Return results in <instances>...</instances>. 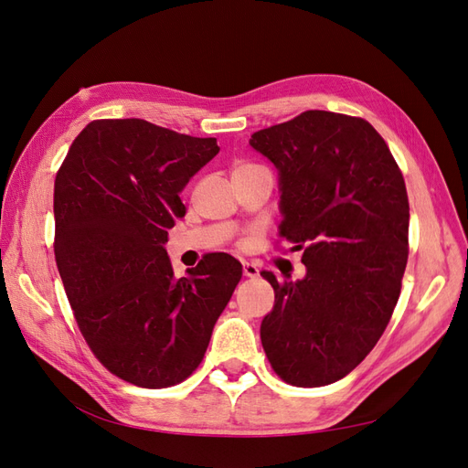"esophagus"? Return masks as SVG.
Instances as JSON below:
<instances>
[{
	"instance_id": "esophagus-1",
	"label": "esophagus",
	"mask_w": 468,
	"mask_h": 468,
	"mask_svg": "<svg viewBox=\"0 0 468 468\" xmlns=\"http://www.w3.org/2000/svg\"><path fill=\"white\" fill-rule=\"evenodd\" d=\"M244 275H246V277H250V279L258 277V275H260V269H258V265H256V263H251V261H244Z\"/></svg>"
}]
</instances>
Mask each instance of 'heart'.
<instances>
[{
    "label": "heart",
    "instance_id": "heart-1",
    "mask_svg": "<svg viewBox=\"0 0 468 468\" xmlns=\"http://www.w3.org/2000/svg\"><path fill=\"white\" fill-rule=\"evenodd\" d=\"M253 164H242V165H238L236 169H244V167H251ZM236 169H234V172H236Z\"/></svg>",
    "mask_w": 468,
    "mask_h": 468
}]
</instances>
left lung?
I'll list each match as a JSON object with an SVG mask.
<instances>
[{
	"instance_id": "left-lung-1",
	"label": "left lung",
	"mask_w": 468,
	"mask_h": 468,
	"mask_svg": "<svg viewBox=\"0 0 468 468\" xmlns=\"http://www.w3.org/2000/svg\"><path fill=\"white\" fill-rule=\"evenodd\" d=\"M250 144L279 169V238L306 265L301 281L261 273L275 291L261 346L289 385H332L369 356L399 303L410 222L402 172L371 122L332 111H304Z\"/></svg>"
}]
</instances>
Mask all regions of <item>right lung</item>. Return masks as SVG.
Segmentation results:
<instances>
[{
    "label": "right lung",
    "instance_id": "obj_1",
    "mask_svg": "<svg viewBox=\"0 0 468 468\" xmlns=\"http://www.w3.org/2000/svg\"><path fill=\"white\" fill-rule=\"evenodd\" d=\"M218 150L143 119H97L56 174L54 258L69 306L97 361L131 385L191 377L242 279L222 251L176 279L164 248L186 217L181 189Z\"/></svg>",
    "mask_w": 468,
    "mask_h": 468
}]
</instances>
